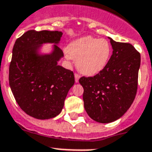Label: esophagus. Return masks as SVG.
Listing matches in <instances>:
<instances>
[{
    "label": "esophagus",
    "mask_w": 152,
    "mask_h": 152,
    "mask_svg": "<svg viewBox=\"0 0 152 152\" xmlns=\"http://www.w3.org/2000/svg\"><path fill=\"white\" fill-rule=\"evenodd\" d=\"M75 81H76V83H78L79 82V78H80V76H79V74H78V73H75Z\"/></svg>",
    "instance_id": "34e87169"
}]
</instances>
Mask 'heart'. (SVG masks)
<instances>
[{
    "mask_svg": "<svg viewBox=\"0 0 152 152\" xmlns=\"http://www.w3.org/2000/svg\"><path fill=\"white\" fill-rule=\"evenodd\" d=\"M111 52V46L106 39L86 36L71 42L66 56L76 60V66L82 73L94 76L106 66Z\"/></svg>",
    "mask_w": 152,
    "mask_h": 152,
    "instance_id": "1",
    "label": "heart"
}]
</instances>
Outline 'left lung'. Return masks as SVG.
Here are the masks:
<instances>
[{
  "instance_id": "8db88e82",
  "label": "left lung",
  "mask_w": 152,
  "mask_h": 152,
  "mask_svg": "<svg viewBox=\"0 0 152 152\" xmlns=\"http://www.w3.org/2000/svg\"><path fill=\"white\" fill-rule=\"evenodd\" d=\"M110 39L113 54L94 76H83V102L88 115L102 124L115 121L130 107L136 95L140 54L129 43Z\"/></svg>"
}]
</instances>
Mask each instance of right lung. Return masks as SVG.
<instances>
[{
    "label": "right lung",
    "mask_w": 152,
    "mask_h": 152,
    "mask_svg": "<svg viewBox=\"0 0 152 152\" xmlns=\"http://www.w3.org/2000/svg\"><path fill=\"white\" fill-rule=\"evenodd\" d=\"M58 31L28 30L16 40L9 67V84L16 102L28 115L47 120L62 110L75 83L73 71L57 65L64 53L58 46L50 54L38 55L43 43H58Z\"/></svg>",
    "instance_id": "obj_1"
}]
</instances>
